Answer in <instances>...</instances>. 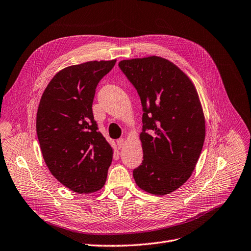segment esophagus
Listing matches in <instances>:
<instances>
[{
	"label": "esophagus",
	"mask_w": 251,
	"mask_h": 251,
	"mask_svg": "<svg viewBox=\"0 0 251 251\" xmlns=\"http://www.w3.org/2000/svg\"><path fill=\"white\" fill-rule=\"evenodd\" d=\"M125 139L124 138H119L117 141H116V143H117V146H118V148H123L124 147V145H125Z\"/></svg>",
	"instance_id": "esophagus-1"
}]
</instances>
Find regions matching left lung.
<instances>
[{"label":"left lung","mask_w":251,"mask_h":251,"mask_svg":"<svg viewBox=\"0 0 251 251\" xmlns=\"http://www.w3.org/2000/svg\"><path fill=\"white\" fill-rule=\"evenodd\" d=\"M118 66L137 89L144 112L140 134L143 162L133 172L136 184L156 196L173 193L192 176L205 141L197 89L164 57L124 59Z\"/></svg>","instance_id":"obj_1"}]
</instances>
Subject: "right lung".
Returning a JSON list of instances; mask_svg holds the SVG:
<instances>
[{
  "label": "right lung",
  "instance_id": "right-lung-1",
  "mask_svg": "<svg viewBox=\"0 0 251 251\" xmlns=\"http://www.w3.org/2000/svg\"><path fill=\"white\" fill-rule=\"evenodd\" d=\"M116 59L94 61L57 72L40 100L36 128L45 164L56 180L77 194L101 189L113 148L98 131L93 102L98 83Z\"/></svg>",
  "mask_w": 251,
  "mask_h": 251
}]
</instances>
